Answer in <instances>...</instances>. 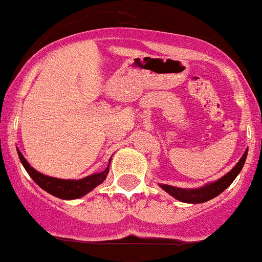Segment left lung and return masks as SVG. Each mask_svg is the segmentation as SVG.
Masks as SVG:
<instances>
[{"instance_id":"obj_1","label":"left lung","mask_w":262,"mask_h":262,"mask_svg":"<svg viewBox=\"0 0 262 262\" xmlns=\"http://www.w3.org/2000/svg\"><path fill=\"white\" fill-rule=\"evenodd\" d=\"M248 150L244 153V156L241 157V159L236 163V166L228 174H226L223 178L217 179L213 183L210 185H206L204 187L200 188H194V190H188V188H178L174 187V186L169 185H159L162 190H165L166 192H169L171 196L177 198L181 202H185V203H204L207 200L212 199V198L217 196L219 194H222L223 191L226 190L232 182L235 181L236 177L238 175V172L241 171L243 166L245 163V159H247Z\"/></svg>"}]
</instances>
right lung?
Instances as JSON below:
<instances>
[{"instance_id": "1", "label": "right lung", "mask_w": 262, "mask_h": 262, "mask_svg": "<svg viewBox=\"0 0 262 262\" xmlns=\"http://www.w3.org/2000/svg\"><path fill=\"white\" fill-rule=\"evenodd\" d=\"M18 151V157L21 159L22 165L26 169V171L29 172L33 181L35 182L36 185L39 186L40 188H43L45 191H47L49 194L54 195V196H58L60 199H77V198L84 196L85 194H88L90 191H92L93 188L99 186L100 183H103L104 179L106 178L109 171V165L104 171L99 172V174H92L87 178L79 179V181H68V179H58L52 178V177H47V175H43L40 172L36 171L35 169H33L27 161L25 159V157Z\"/></svg>"}]
</instances>
